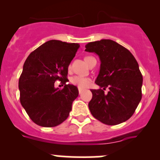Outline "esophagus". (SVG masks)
Listing matches in <instances>:
<instances>
[{
  "mask_svg": "<svg viewBox=\"0 0 160 160\" xmlns=\"http://www.w3.org/2000/svg\"><path fill=\"white\" fill-rule=\"evenodd\" d=\"M78 90H79V93H81L83 91V90L81 89V88H78Z\"/></svg>",
  "mask_w": 160,
  "mask_h": 160,
  "instance_id": "esophagus-1",
  "label": "esophagus"
}]
</instances>
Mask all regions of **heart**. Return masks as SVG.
I'll list each match as a JSON object with an SVG mask.
<instances>
[{
  "label": "heart",
  "mask_w": 160,
  "mask_h": 160,
  "mask_svg": "<svg viewBox=\"0 0 160 160\" xmlns=\"http://www.w3.org/2000/svg\"><path fill=\"white\" fill-rule=\"evenodd\" d=\"M89 57H90V56H87V57L85 58V60ZM70 81L71 83L78 87L79 88H87V87L89 86L90 83V79L88 78V77H83V76H74L73 77L71 78Z\"/></svg>",
  "instance_id": "b5f03b06"
}]
</instances>
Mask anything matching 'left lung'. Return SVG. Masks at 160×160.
Masks as SVG:
<instances>
[{"instance_id":"left-lung-1","label":"left lung","mask_w":160,"mask_h":160,"mask_svg":"<svg viewBox=\"0 0 160 160\" xmlns=\"http://www.w3.org/2000/svg\"><path fill=\"white\" fill-rule=\"evenodd\" d=\"M85 51L95 52L101 59L96 84L90 90L88 106L92 115L102 123L116 125L129 119L142 99V75L133 55L111 39H101L86 45ZM106 88L109 89L104 93Z\"/></svg>"}]
</instances>
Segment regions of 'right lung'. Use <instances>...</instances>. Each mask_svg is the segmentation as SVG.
<instances>
[{"instance_id": "obj_1", "label": "right lung", "mask_w": 160, "mask_h": 160, "mask_svg": "<svg viewBox=\"0 0 160 160\" xmlns=\"http://www.w3.org/2000/svg\"><path fill=\"white\" fill-rule=\"evenodd\" d=\"M80 45L50 40L30 53L18 81L20 101L36 125L57 126L68 118L72 101L78 97L76 86L67 84L68 67ZM59 80L62 89L56 88Z\"/></svg>"}]
</instances>
